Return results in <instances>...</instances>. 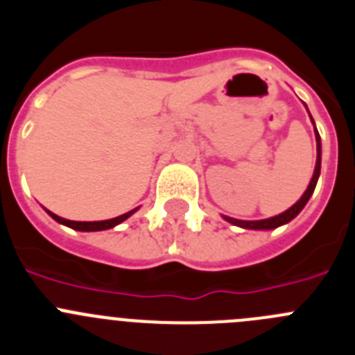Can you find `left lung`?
Segmentation results:
<instances>
[{
  "instance_id": "left-lung-1",
  "label": "left lung",
  "mask_w": 355,
  "mask_h": 355,
  "mask_svg": "<svg viewBox=\"0 0 355 355\" xmlns=\"http://www.w3.org/2000/svg\"><path fill=\"white\" fill-rule=\"evenodd\" d=\"M309 117H311V115H309ZM311 121H313V117H311ZM313 124H315V121H313ZM315 137H316L315 172H313V178H311V181H309V187H307V190L304 192V196L300 197V199L297 200V202H295L290 209L283 211L281 215L265 218V220H238V218L224 216L225 220L231 222L233 225H238V227H243V229H275V227H279V225H284V224H288L290 220H293L295 216L302 211L304 206L307 205L309 197L313 196V192H315V187H316V181H318V178H320V167H322V142H320V135H318V131H316V128H315Z\"/></svg>"
}]
</instances>
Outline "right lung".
I'll return each instance as SVG.
<instances>
[{"mask_svg":"<svg viewBox=\"0 0 355 355\" xmlns=\"http://www.w3.org/2000/svg\"><path fill=\"white\" fill-rule=\"evenodd\" d=\"M137 209H139V208L131 209V211L124 213V215H121V216H115V218H110V220H97V222L67 220V218H62V216L55 215V213L48 211V209H46V211H48L49 215H51L53 218H55V220L58 222V224H64V225H67V227H71V229H76V231H105V229L115 227V225H119V224H121V222L126 220V218H130V216L133 215V213L137 211Z\"/></svg>","mask_w":355,"mask_h":355,"instance_id":"right-lung-1","label":"right lung"}]
</instances>
